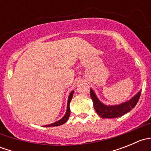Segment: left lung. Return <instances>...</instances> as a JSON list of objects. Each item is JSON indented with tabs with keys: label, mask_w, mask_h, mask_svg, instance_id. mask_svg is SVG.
Masks as SVG:
<instances>
[{
	"label": "left lung",
	"mask_w": 151,
	"mask_h": 151,
	"mask_svg": "<svg viewBox=\"0 0 151 151\" xmlns=\"http://www.w3.org/2000/svg\"><path fill=\"white\" fill-rule=\"evenodd\" d=\"M90 93L97 114L102 118H115L125 115L136 106L140 97L141 90L128 101L115 105H106L101 102L92 88H91Z\"/></svg>",
	"instance_id": "1"
}]
</instances>
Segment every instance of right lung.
<instances>
[{"mask_svg": "<svg viewBox=\"0 0 151 151\" xmlns=\"http://www.w3.org/2000/svg\"><path fill=\"white\" fill-rule=\"evenodd\" d=\"M74 91H72L69 93V96H68V101H67L66 112V113H65V115H63V118H60V119L59 120V121H56V122L52 123H50V124H48V125H45V126H45V127H51V126H60V125L64 124V123H66L67 121H68V118H69V116H70V112H71V110H70V102H71V99H72V96H73V94H74Z\"/></svg>", "mask_w": 151, "mask_h": 151, "instance_id": "1", "label": "right lung"}]
</instances>
